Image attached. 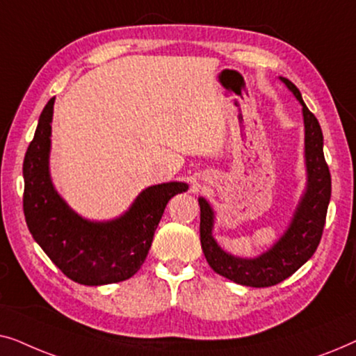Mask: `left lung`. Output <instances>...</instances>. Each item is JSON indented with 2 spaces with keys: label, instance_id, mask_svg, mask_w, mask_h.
<instances>
[{
  "label": "left lung",
  "instance_id": "obj_1",
  "mask_svg": "<svg viewBox=\"0 0 356 356\" xmlns=\"http://www.w3.org/2000/svg\"><path fill=\"white\" fill-rule=\"evenodd\" d=\"M303 105L306 167H308V189L301 199L293 222L284 236L270 251L256 259H240L227 254L212 238L213 213L206 199H199L201 206V246L204 256L217 274L246 286H272L295 274L319 246L323 236L327 206L330 201V172L324 159L323 131L319 121L305 105L293 82L282 77Z\"/></svg>",
  "mask_w": 356,
  "mask_h": 356
}]
</instances>
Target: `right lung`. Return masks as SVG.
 <instances>
[{
	"label": "right lung",
	"mask_w": 356,
	"mask_h": 356,
	"mask_svg": "<svg viewBox=\"0 0 356 356\" xmlns=\"http://www.w3.org/2000/svg\"><path fill=\"white\" fill-rule=\"evenodd\" d=\"M55 99L43 108L24 157V216L29 230L66 277L82 285H105L133 277L144 264L165 207L184 183L150 186L113 222L94 223L76 216L53 189L48 173Z\"/></svg>",
	"instance_id": "1"
}]
</instances>
